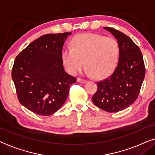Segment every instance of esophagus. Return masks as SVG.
<instances>
[{
    "instance_id": "esophagus-1",
    "label": "esophagus",
    "mask_w": 155,
    "mask_h": 155,
    "mask_svg": "<svg viewBox=\"0 0 155 155\" xmlns=\"http://www.w3.org/2000/svg\"><path fill=\"white\" fill-rule=\"evenodd\" d=\"M77 81L79 82V83L84 84V83H85V82L86 81V80L84 79H81V78H78V79H77Z\"/></svg>"
}]
</instances>
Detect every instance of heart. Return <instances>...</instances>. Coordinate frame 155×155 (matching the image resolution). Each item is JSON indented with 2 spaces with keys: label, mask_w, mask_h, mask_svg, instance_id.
Segmentation results:
<instances>
[{
  "label": "heart",
  "mask_w": 155,
  "mask_h": 155,
  "mask_svg": "<svg viewBox=\"0 0 155 155\" xmlns=\"http://www.w3.org/2000/svg\"><path fill=\"white\" fill-rule=\"evenodd\" d=\"M119 52L115 39L101 35L84 34L74 38L71 46L64 51L62 59L71 74L75 75L86 65L87 75L101 79L110 75L115 69Z\"/></svg>",
  "instance_id": "1"
}]
</instances>
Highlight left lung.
Returning <instances> with one entry per match:
<instances>
[{
  "instance_id": "1",
  "label": "left lung",
  "mask_w": 155,
  "mask_h": 155,
  "mask_svg": "<svg viewBox=\"0 0 155 155\" xmlns=\"http://www.w3.org/2000/svg\"><path fill=\"white\" fill-rule=\"evenodd\" d=\"M117 40L120 49L116 68L108 77L97 82L92 101L106 112L127 108L135 101L145 76L143 57L139 47L124 33L104 28Z\"/></svg>"
}]
</instances>
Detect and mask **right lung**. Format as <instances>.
Wrapping results in <instances>:
<instances>
[{
	"label": "right lung",
	"instance_id": "obj_1",
	"mask_svg": "<svg viewBox=\"0 0 155 155\" xmlns=\"http://www.w3.org/2000/svg\"><path fill=\"white\" fill-rule=\"evenodd\" d=\"M71 32L47 34L31 42L16 57L12 69L19 102L39 115H52L64 104L74 76L63 67L62 49Z\"/></svg>",
	"mask_w": 155,
	"mask_h": 155
}]
</instances>
